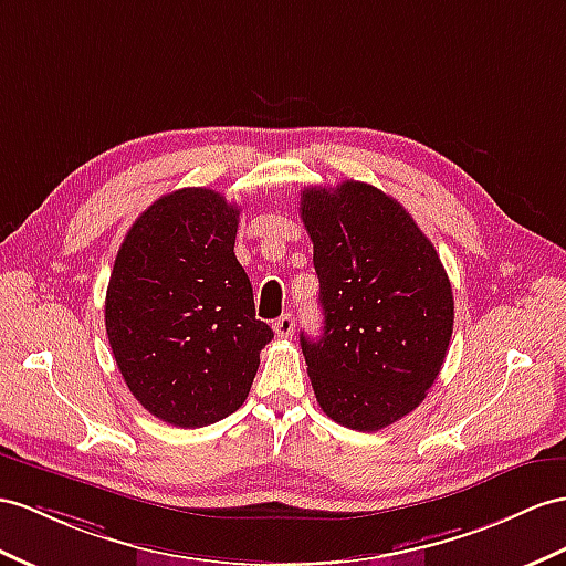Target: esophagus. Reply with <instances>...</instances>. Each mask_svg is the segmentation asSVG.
<instances>
[{
  "label": "esophagus",
  "instance_id": "esophagus-1",
  "mask_svg": "<svg viewBox=\"0 0 566 566\" xmlns=\"http://www.w3.org/2000/svg\"><path fill=\"white\" fill-rule=\"evenodd\" d=\"M294 327H296V323H294L292 313H284V315H282V317H277V321H274V325H272L274 335L282 337V339H289V337H292V335H294Z\"/></svg>",
  "mask_w": 566,
  "mask_h": 566
}]
</instances>
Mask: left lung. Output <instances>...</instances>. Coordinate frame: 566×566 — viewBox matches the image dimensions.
Instances as JSON below:
<instances>
[{"mask_svg": "<svg viewBox=\"0 0 566 566\" xmlns=\"http://www.w3.org/2000/svg\"><path fill=\"white\" fill-rule=\"evenodd\" d=\"M301 220L321 280L323 335H301L332 421L360 432L426 399L454 329V296L430 239L395 198L364 181L306 188Z\"/></svg>", "mask_w": 566, "mask_h": 566, "instance_id": "8db88e82", "label": "left lung"}]
</instances>
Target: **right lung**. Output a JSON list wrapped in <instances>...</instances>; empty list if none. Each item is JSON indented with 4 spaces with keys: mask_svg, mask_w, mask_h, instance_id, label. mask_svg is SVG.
I'll list each match as a JSON object with an SVG mask.
<instances>
[{
    "mask_svg": "<svg viewBox=\"0 0 566 566\" xmlns=\"http://www.w3.org/2000/svg\"><path fill=\"white\" fill-rule=\"evenodd\" d=\"M239 208L212 188L155 200L119 245L105 325L132 395L159 421L202 428L251 392L260 349L253 286L234 255Z\"/></svg>",
    "mask_w": 566,
    "mask_h": 566,
    "instance_id": "1",
    "label": "right lung"
}]
</instances>
